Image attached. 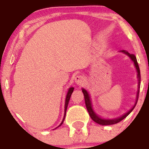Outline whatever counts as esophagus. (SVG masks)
<instances>
[{"mask_svg":"<svg viewBox=\"0 0 149 149\" xmlns=\"http://www.w3.org/2000/svg\"><path fill=\"white\" fill-rule=\"evenodd\" d=\"M85 81L84 76H77L75 78V82L78 84V85H82Z\"/></svg>","mask_w":149,"mask_h":149,"instance_id":"34e87169","label":"esophagus"}]
</instances>
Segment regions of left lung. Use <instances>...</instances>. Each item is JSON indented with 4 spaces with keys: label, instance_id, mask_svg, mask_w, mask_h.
Segmentation results:
<instances>
[{
    "label": "left lung",
    "instance_id": "left-lung-1",
    "mask_svg": "<svg viewBox=\"0 0 149 149\" xmlns=\"http://www.w3.org/2000/svg\"><path fill=\"white\" fill-rule=\"evenodd\" d=\"M122 52H123L124 53H125L126 55H127L130 58H131L132 61L134 62L135 66H136V70H137L138 79H139V89H138V93H137V99H138L139 98V91H140V85H141V72H140V68H139V64H138V62H137V59H136V57L134 55L130 54L129 52H126V51H125V50H123ZM82 91H83L84 95V100H85L86 107V109H87V110H88V114H89L90 117H91V119L95 122V123H98V124H100V125H114V124H116V123H120V122L121 120H123V119H125V118L126 117H127V115H128L129 114H130V112L133 111V109H134V107H136V103H137V101H138V100H136V104H135L134 107H133L132 108L130 111H128L127 113L125 114L124 115H123V116L120 117V118H116V119H112V120H104V119H102V118H100L99 116H97V115L94 113V111H93L92 107H91V100H90V97H89V95H88V92H87L85 89H84V88H82Z\"/></svg>",
    "mask_w": 149,
    "mask_h": 149
}]
</instances>
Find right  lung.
<instances>
[{
  "label": "right lung",
  "mask_w": 149,
  "mask_h": 149,
  "mask_svg": "<svg viewBox=\"0 0 149 149\" xmlns=\"http://www.w3.org/2000/svg\"><path fill=\"white\" fill-rule=\"evenodd\" d=\"M73 89H74V88H73V87H70V88H69L68 91V94H67V96H66V99H65V115H64V118H63V120L62 123H61V125H60L59 126H61V125L63 124V121H64V119H65V114H66V109H67V107H68V104L69 100H70V96H71L72 93H73ZM59 126H58V127H59Z\"/></svg>",
  "instance_id": "add662e5"
}]
</instances>
